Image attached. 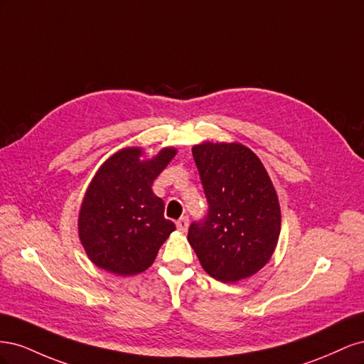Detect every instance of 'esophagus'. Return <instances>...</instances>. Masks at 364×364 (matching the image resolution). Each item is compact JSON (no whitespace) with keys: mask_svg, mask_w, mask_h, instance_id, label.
I'll list each match as a JSON object with an SVG mask.
<instances>
[{"mask_svg":"<svg viewBox=\"0 0 364 364\" xmlns=\"http://www.w3.org/2000/svg\"><path fill=\"white\" fill-rule=\"evenodd\" d=\"M188 225H190L188 217H181L178 222H176V226H178V229L182 230V232H185V230L188 229Z\"/></svg>","mask_w":364,"mask_h":364,"instance_id":"1","label":"esophagus"}]
</instances>
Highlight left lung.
I'll return each mask as SVG.
<instances>
[{"mask_svg":"<svg viewBox=\"0 0 364 364\" xmlns=\"http://www.w3.org/2000/svg\"><path fill=\"white\" fill-rule=\"evenodd\" d=\"M208 202L188 241L208 274L235 282L266 266L281 230L278 196L255 153L241 144L193 147Z\"/></svg>","mask_w":364,"mask_h":364,"instance_id":"obj_1","label":"left lung"}]
</instances>
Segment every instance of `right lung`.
I'll use <instances>...</instances> for the list:
<instances>
[{
  "label": "right lung",
  "mask_w": 364,
  "mask_h": 364,
  "mask_svg": "<svg viewBox=\"0 0 364 364\" xmlns=\"http://www.w3.org/2000/svg\"><path fill=\"white\" fill-rule=\"evenodd\" d=\"M141 155V149H124L109 158L87 188L79 215V235L87 257L121 277L149 269L176 229L164 217L162 199L151 190L176 150L164 149L144 162Z\"/></svg>",
  "instance_id": "obj_1"
}]
</instances>
